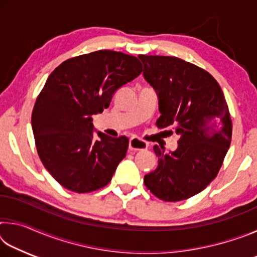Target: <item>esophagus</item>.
I'll use <instances>...</instances> for the list:
<instances>
[{"mask_svg": "<svg viewBox=\"0 0 257 257\" xmlns=\"http://www.w3.org/2000/svg\"><path fill=\"white\" fill-rule=\"evenodd\" d=\"M149 144L138 137H132L129 139V150L132 151H144L147 150Z\"/></svg>", "mask_w": 257, "mask_h": 257, "instance_id": "obj_1", "label": "esophagus"}]
</instances>
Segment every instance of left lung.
Here are the masks:
<instances>
[{"instance_id":"obj_1","label":"left lung","mask_w":257,"mask_h":257,"mask_svg":"<svg viewBox=\"0 0 257 257\" xmlns=\"http://www.w3.org/2000/svg\"><path fill=\"white\" fill-rule=\"evenodd\" d=\"M144 78L159 98V128L173 127L176 151L155 145L158 168L144 177L156 197L179 202L214 179L230 147L232 123L224 95L207 71L175 56L138 55Z\"/></svg>"}]
</instances>
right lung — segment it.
Masks as SVG:
<instances>
[{
  "instance_id": "add662e5",
  "label": "right lung",
  "mask_w": 257,
  "mask_h": 257,
  "mask_svg": "<svg viewBox=\"0 0 257 257\" xmlns=\"http://www.w3.org/2000/svg\"><path fill=\"white\" fill-rule=\"evenodd\" d=\"M141 73L136 56L101 50L64 61L47 78L32 127L42 163L64 188L84 194L111 181L129 141L101 132L94 139L92 115L107 108L113 94Z\"/></svg>"
}]
</instances>
